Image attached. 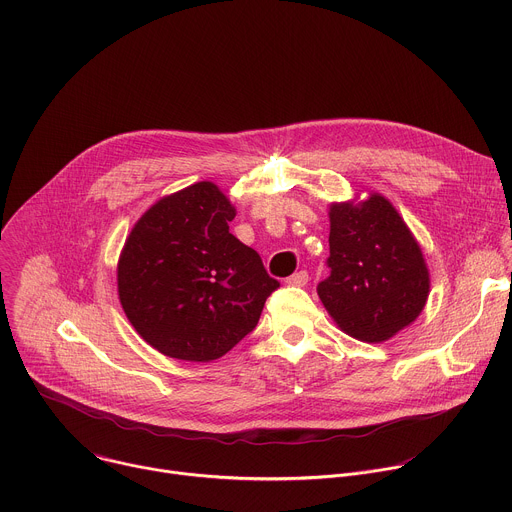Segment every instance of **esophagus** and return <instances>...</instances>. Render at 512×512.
Returning a JSON list of instances; mask_svg holds the SVG:
<instances>
[{"label": "esophagus", "instance_id": "obj_1", "mask_svg": "<svg viewBox=\"0 0 512 512\" xmlns=\"http://www.w3.org/2000/svg\"><path fill=\"white\" fill-rule=\"evenodd\" d=\"M307 281H309V273H307V271H297V273H293V275L287 279V283L293 285V287H305Z\"/></svg>", "mask_w": 512, "mask_h": 512}]
</instances>
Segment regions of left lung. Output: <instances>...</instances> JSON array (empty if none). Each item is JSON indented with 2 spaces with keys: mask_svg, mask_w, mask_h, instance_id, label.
<instances>
[{
  "mask_svg": "<svg viewBox=\"0 0 512 512\" xmlns=\"http://www.w3.org/2000/svg\"><path fill=\"white\" fill-rule=\"evenodd\" d=\"M331 275L317 293L337 327L385 343L425 309L431 277L415 235L381 193L329 205Z\"/></svg>",
  "mask_w": 512,
  "mask_h": 512,
  "instance_id": "1",
  "label": "left lung"
}]
</instances>
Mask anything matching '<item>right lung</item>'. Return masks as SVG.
Wrapping results in <instances>:
<instances>
[{"instance_id":"right-lung-1","label":"right lung","mask_w":512,"mask_h":512,"mask_svg":"<svg viewBox=\"0 0 512 512\" xmlns=\"http://www.w3.org/2000/svg\"><path fill=\"white\" fill-rule=\"evenodd\" d=\"M229 197L211 181L161 197L133 225L117 263L121 307L153 349L209 363L231 351L279 287L259 253L229 233Z\"/></svg>"}]
</instances>
